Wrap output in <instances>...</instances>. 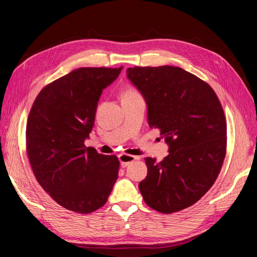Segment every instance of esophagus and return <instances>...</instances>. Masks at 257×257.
<instances>
[{
    "instance_id": "obj_1",
    "label": "esophagus",
    "mask_w": 257,
    "mask_h": 257,
    "mask_svg": "<svg viewBox=\"0 0 257 257\" xmlns=\"http://www.w3.org/2000/svg\"><path fill=\"white\" fill-rule=\"evenodd\" d=\"M137 159V157L135 155H131V154H120L119 155V161H120V164L121 167H126L130 163L134 162Z\"/></svg>"
}]
</instances>
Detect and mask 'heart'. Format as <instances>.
<instances>
[{
    "mask_svg": "<svg viewBox=\"0 0 257 257\" xmlns=\"http://www.w3.org/2000/svg\"><path fill=\"white\" fill-rule=\"evenodd\" d=\"M137 96H141V94H139V92L136 89L127 88L125 91L123 92L122 99H124V98H133V97H137Z\"/></svg>",
    "mask_w": 257,
    "mask_h": 257,
    "instance_id": "obj_1",
    "label": "heart"
}]
</instances>
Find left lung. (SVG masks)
<instances>
[{
    "label": "left lung",
    "mask_w": 257,
    "mask_h": 257,
    "mask_svg": "<svg viewBox=\"0 0 257 257\" xmlns=\"http://www.w3.org/2000/svg\"><path fill=\"white\" fill-rule=\"evenodd\" d=\"M126 75L146 99L150 127L169 146L160 163L145 159L148 175L139 191L157 211H180L203 197L220 174L227 145L222 105L207 82L180 67L135 66Z\"/></svg>",
    "instance_id": "obj_1"
}]
</instances>
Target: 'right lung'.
<instances>
[{"instance_id":"obj_1","label":"right lung","mask_w":257,"mask_h":257,"mask_svg":"<svg viewBox=\"0 0 257 257\" xmlns=\"http://www.w3.org/2000/svg\"><path fill=\"white\" fill-rule=\"evenodd\" d=\"M122 68H77L44 87L30 110L26 145L31 167L50 197L71 211L90 213L103 207L118 179V158L83 143L103 89Z\"/></svg>"}]
</instances>
